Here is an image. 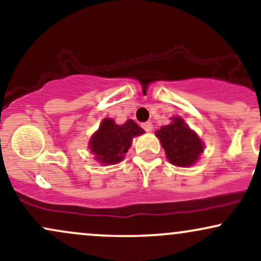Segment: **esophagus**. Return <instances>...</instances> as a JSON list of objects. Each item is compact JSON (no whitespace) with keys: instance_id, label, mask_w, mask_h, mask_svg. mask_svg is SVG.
<instances>
[{"instance_id":"1","label":"esophagus","mask_w":261,"mask_h":261,"mask_svg":"<svg viewBox=\"0 0 261 261\" xmlns=\"http://www.w3.org/2000/svg\"><path fill=\"white\" fill-rule=\"evenodd\" d=\"M142 127H143V130H145V131H151L152 130V124L149 121L143 122Z\"/></svg>"}]
</instances>
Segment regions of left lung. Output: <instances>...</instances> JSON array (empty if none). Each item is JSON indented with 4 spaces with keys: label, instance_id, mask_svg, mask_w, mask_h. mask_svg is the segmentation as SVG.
I'll return each mask as SVG.
<instances>
[{
    "label": "left lung",
    "instance_id": "1",
    "mask_svg": "<svg viewBox=\"0 0 261 261\" xmlns=\"http://www.w3.org/2000/svg\"><path fill=\"white\" fill-rule=\"evenodd\" d=\"M155 135L161 140L167 158L176 167L193 166L203 151L199 136L178 116L173 118L170 125L162 126Z\"/></svg>",
    "mask_w": 261,
    "mask_h": 261
}]
</instances>
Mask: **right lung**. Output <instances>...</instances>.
<instances>
[{"label": "right lung", "instance_id": "1", "mask_svg": "<svg viewBox=\"0 0 261 261\" xmlns=\"http://www.w3.org/2000/svg\"><path fill=\"white\" fill-rule=\"evenodd\" d=\"M143 133V128L134 120L116 125L113 119H104L99 130L93 135L89 141V148L100 163H119L130 148L133 137Z\"/></svg>", "mask_w": 261, "mask_h": 261}]
</instances>
